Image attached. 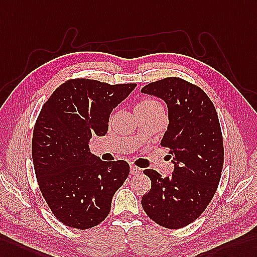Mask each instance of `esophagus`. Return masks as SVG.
<instances>
[{"label":"esophagus","mask_w":257,"mask_h":257,"mask_svg":"<svg viewBox=\"0 0 257 257\" xmlns=\"http://www.w3.org/2000/svg\"><path fill=\"white\" fill-rule=\"evenodd\" d=\"M141 172H142V170L139 167H136V166H131L130 167V173L133 174V176H135V174H139Z\"/></svg>","instance_id":"34e87169"}]
</instances>
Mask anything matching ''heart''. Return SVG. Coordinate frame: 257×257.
<instances>
[{
  "instance_id": "obj_1",
  "label": "heart",
  "mask_w": 257,
  "mask_h": 257,
  "mask_svg": "<svg viewBox=\"0 0 257 257\" xmlns=\"http://www.w3.org/2000/svg\"><path fill=\"white\" fill-rule=\"evenodd\" d=\"M136 108H144V109H162L161 104L155 100H145L141 102Z\"/></svg>"
}]
</instances>
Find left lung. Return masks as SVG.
<instances>
[{"label":"left lung","instance_id":"8db88e82","mask_svg":"<svg viewBox=\"0 0 257 257\" xmlns=\"http://www.w3.org/2000/svg\"><path fill=\"white\" fill-rule=\"evenodd\" d=\"M141 91L167 104L169 124L161 146L170 149L173 164L170 177L144 171L152 189L142 197V206L160 226L183 228L203 214L220 181L223 143L217 112L199 87L178 77L154 81Z\"/></svg>","mask_w":257,"mask_h":257}]
</instances>
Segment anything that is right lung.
<instances>
[{"label":"right lung","mask_w":257,"mask_h":257,"mask_svg":"<svg viewBox=\"0 0 257 257\" xmlns=\"http://www.w3.org/2000/svg\"><path fill=\"white\" fill-rule=\"evenodd\" d=\"M135 87L71 79L43 104L33 135L35 172L50 209L65 226L85 230L103 221L127 179L126 161L101 160L89 142L107 134L112 110Z\"/></svg>","instance_id":"right-lung-1"}]
</instances>
